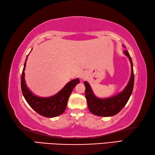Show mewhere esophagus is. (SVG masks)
<instances>
[{
  "label": "esophagus",
  "instance_id": "obj_1",
  "mask_svg": "<svg viewBox=\"0 0 155 155\" xmlns=\"http://www.w3.org/2000/svg\"><path fill=\"white\" fill-rule=\"evenodd\" d=\"M80 77L82 78V79H84V78H85V75L84 74H81V76H80Z\"/></svg>",
  "mask_w": 155,
  "mask_h": 155
}]
</instances>
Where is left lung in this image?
I'll list each match as a JSON object with an SVG mask.
<instances>
[{
    "label": "left lung",
    "mask_w": 155,
    "mask_h": 155,
    "mask_svg": "<svg viewBox=\"0 0 155 155\" xmlns=\"http://www.w3.org/2000/svg\"><path fill=\"white\" fill-rule=\"evenodd\" d=\"M125 47V46H124ZM124 54L129 58L131 63V73L129 83L125 88L119 94L108 98H99L94 95L91 86L87 81H84L85 86V97L89 111L100 117H112L121 110L127 103L133 91L134 74L133 62L127 51H124Z\"/></svg>",
    "instance_id": "1"
}]
</instances>
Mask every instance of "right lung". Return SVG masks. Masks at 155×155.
<instances>
[{
	"label": "right lung",
	"mask_w": 155,
	"mask_h": 155,
	"mask_svg": "<svg viewBox=\"0 0 155 155\" xmlns=\"http://www.w3.org/2000/svg\"><path fill=\"white\" fill-rule=\"evenodd\" d=\"M24 63L23 71L21 73V88L25 100L34 110L45 117H55L65 111L68 98L74 87L80 83L79 78H75L70 81L64 88L57 94L48 97H41L33 94L28 88L24 79V70L26 61Z\"/></svg>",
	"instance_id": "add662e5"
}]
</instances>
